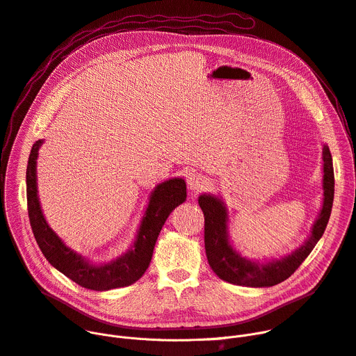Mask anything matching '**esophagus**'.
<instances>
[{
	"label": "esophagus",
	"mask_w": 356,
	"mask_h": 356,
	"mask_svg": "<svg viewBox=\"0 0 356 356\" xmlns=\"http://www.w3.org/2000/svg\"><path fill=\"white\" fill-rule=\"evenodd\" d=\"M208 184H209L208 178L205 175H202V174L191 172L188 175V186L195 194H198V193H201V191H204L208 186Z\"/></svg>",
	"instance_id": "34e87169"
}]
</instances>
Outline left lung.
Segmentation results:
<instances>
[{
	"mask_svg": "<svg viewBox=\"0 0 356 356\" xmlns=\"http://www.w3.org/2000/svg\"><path fill=\"white\" fill-rule=\"evenodd\" d=\"M323 154V205L314 224L312 234L309 239L281 261H273L266 265L255 264L241 258L229 245L227 234V209L222 202L216 197L201 195L198 204L204 212L205 225H204V241H205V252L212 270L222 281H227L234 285L242 286H273L288 280L292 273L299 268L307 257L312 252L315 245L325 232V228L330 221L332 202H334V191H335V178L332 156L330 148L326 145L322 149Z\"/></svg>",
	"mask_w": 356,
	"mask_h": 356,
	"instance_id": "obj_1",
	"label": "left lung"
}]
</instances>
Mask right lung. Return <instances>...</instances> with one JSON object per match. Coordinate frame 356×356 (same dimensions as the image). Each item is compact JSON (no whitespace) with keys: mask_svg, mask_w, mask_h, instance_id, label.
<instances>
[{"mask_svg":"<svg viewBox=\"0 0 356 356\" xmlns=\"http://www.w3.org/2000/svg\"><path fill=\"white\" fill-rule=\"evenodd\" d=\"M42 141L33 145L26 165V207L30 224L38 247L47 261L79 286L92 291L122 288L138 281L149 266L155 242L168 215L186 198V185L181 178L159 184L151 195L134 247L120 259L101 266L91 265L83 257L72 252L56 235L42 215L37 195L35 163Z\"/></svg>","mask_w":356,"mask_h":356,"instance_id":"right-lung-1","label":"right lung"}]
</instances>
